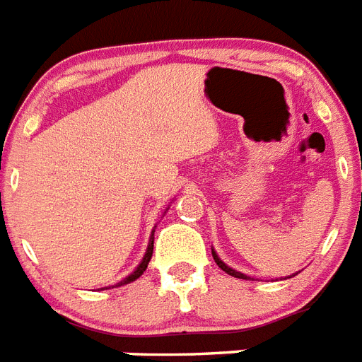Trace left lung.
Returning <instances> with one entry per match:
<instances>
[{
  "instance_id": "left-lung-1",
  "label": "left lung",
  "mask_w": 362,
  "mask_h": 362,
  "mask_svg": "<svg viewBox=\"0 0 362 362\" xmlns=\"http://www.w3.org/2000/svg\"><path fill=\"white\" fill-rule=\"evenodd\" d=\"M211 256H214V259H215V263H217V265H218V269H223L224 272H226V274L233 276V278H241V279H252L250 276L243 274V272H238V270H235V269H232V267H228L226 263H224V261L221 259V257L217 256V252H215L214 248H211ZM293 276H296V274H293Z\"/></svg>"
}]
</instances>
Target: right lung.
I'll list each match as a JSON object with an SVG mask.
<instances>
[{
  "mask_svg": "<svg viewBox=\"0 0 362 362\" xmlns=\"http://www.w3.org/2000/svg\"><path fill=\"white\" fill-rule=\"evenodd\" d=\"M167 209H169V208H167ZM153 248H154V230H153V233H151V238H148L147 250H145V256H144V259H141V263H139V265L136 267V269L132 270V272H130L129 276H127V278L121 279L119 284H117V285H112V289H114V287H121V285L130 284V281H136V279H138L139 276L144 274L145 270H147L148 261H151V257H153Z\"/></svg>",
  "mask_w": 362,
  "mask_h": 362,
  "instance_id": "right-lung-1",
  "label": "right lung"
}]
</instances>
